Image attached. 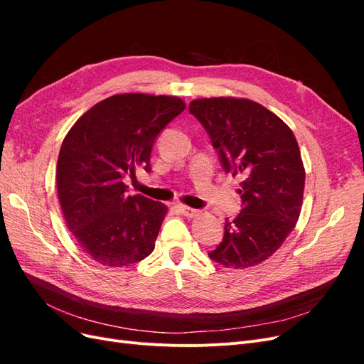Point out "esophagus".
Segmentation results:
<instances>
[{"label":"esophagus","instance_id":"34e87169","mask_svg":"<svg viewBox=\"0 0 364 364\" xmlns=\"http://www.w3.org/2000/svg\"><path fill=\"white\" fill-rule=\"evenodd\" d=\"M178 208H179V211H181V213H182L185 217H190V218H193V217H197V215H199V211H197V209H193V208H190V206L179 205Z\"/></svg>","mask_w":364,"mask_h":364}]
</instances>
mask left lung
Here are the masks:
<instances>
[{
  "label": "left lung",
  "mask_w": 364,
  "mask_h": 364,
  "mask_svg": "<svg viewBox=\"0 0 364 364\" xmlns=\"http://www.w3.org/2000/svg\"><path fill=\"white\" fill-rule=\"evenodd\" d=\"M226 173L241 179L243 209L225 223L223 241L209 258L230 269L266 261L289 237L301 214L305 168L291 129L246 98L214 97L190 103Z\"/></svg>",
  "instance_id": "1"
}]
</instances>
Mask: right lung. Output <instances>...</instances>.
<instances>
[{
	"instance_id": "add662e5",
	"label": "right lung",
	"mask_w": 364,
	"mask_h": 364,
	"mask_svg": "<svg viewBox=\"0 0 364 364\" xmlns=\"http://www.w3.org/2000/svg\"><path fill=\"white\" fill-rule=\"evenodd\" d=\"M185 103L178 97L117 94L85 112L65 136L56 183L62 213L87 257L126 267L149 257L167 206L129 196L126 178L150 168L153 142Z\"/></svg>"
}]
</instances>
